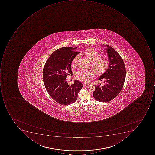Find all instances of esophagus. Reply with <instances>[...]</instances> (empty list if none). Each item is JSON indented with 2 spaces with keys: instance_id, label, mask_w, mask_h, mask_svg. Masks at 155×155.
I'll return each instance as SVG.
<instances>
[{
  "instance_id": "1",
  "label": "esophagus",
  "mask_w": 155,
  "mask_h": 155,
  "mask_svg": "<svg viewBox=\"0 0 155 155\" xmlns=\"http://www.w3.org/2000/svg\"><path fill=\"white\" fill-rule=\"evenodd\" d=\"M89 85L88 84H84L83 85V87H87V86H88Z\"/></svg>"
}]
</instances>
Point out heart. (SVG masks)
<instances>
[{
  "mask_svg": "<svg viewBox=\"0 0 155 155\" xmlns=\"http://www.w3.org/2000/svg\"><path fill=\"white\" fill-rule=\"evenodd\" d=\"M85 54L87 60L92 62L91 66L97 75H102L106 72L109 66L107 59L101 57L100 54L92 48L87 49L85 52ZM79 57L80 55H77L74 58L72 61V65H76ZM94 75L93 72L90 70H81L75 74L76 78L84 82H87Z\"/></svg>",
  "mask_w": 155,
  "mask_h": 155,
  "instance_id": "obj_1",
  "label": "heart"
}]
</instances>
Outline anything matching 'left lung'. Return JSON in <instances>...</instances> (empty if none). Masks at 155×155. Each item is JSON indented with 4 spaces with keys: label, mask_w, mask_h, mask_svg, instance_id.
Masks as SVG:
<instances>
[{
    "label": "left lung",
    "mask_w": 155,
    "mask_h": 155,
    "mask_svg": "<svg viewBox=\"0 0 155 155\" xmlns=\"http://www.w3.org/2000/svg\"><path fill=\"white\" fill-rule=\"evenodd\" d=\"M101 46L105 48L109 66L106 72L99 78L101 81L104 80L103 85H95L93 95L97 101L105 102L112 100L120 93L124 83L126 70L124 61L119 54L110 46Z\"/></svg>",
    "instance_id": "8db88e82"
}]
</instances>
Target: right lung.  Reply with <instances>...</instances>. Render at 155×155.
Wrapping results in <instances>:
<instances>
[{
	"instance_id": "1",
	"label": "right lung",
	"mask_w": 155,
	"mask_h": 155,
	"mask_svg": "<svg viewBox=\"0 0 155 155\" xmlns=\"http://www.w3.org/2000/svg\"><path fill=\"white\" fill-rule=\"evenodd\" d=\"M77 48L63 47L51 55L45 65L43 73L45 86L48 93L56 102L68 105L77 100L83 85L78 80L71 86L66 81L67 75L73 74L71 64L79 54Z\"/></svg>"
}]
</instances>
